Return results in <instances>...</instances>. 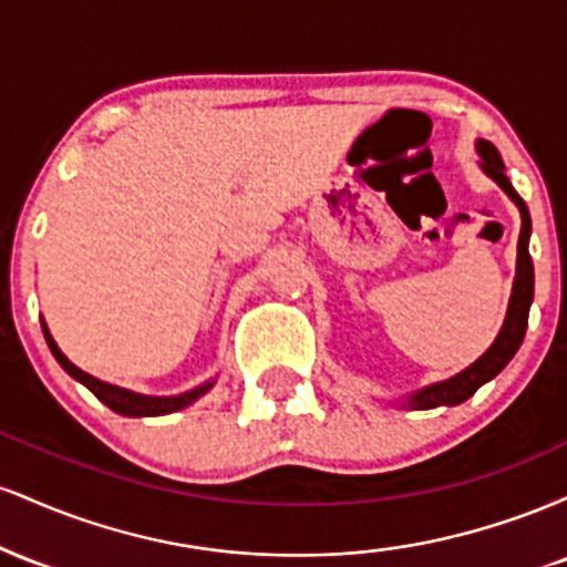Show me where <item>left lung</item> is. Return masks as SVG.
I'll use <instances>...</instances> for the list:
<instances>
[{
    "label": "left lung",
    "mask_w": 567,
    "mask_h": 567,
    "mask_svg": "<svg viewBox=\"0 0 567 567\" xmlns=\"http://www.w3.org/2000/svg\"><path fill=\"white\" fill-rule=\"evenodd\" d=\"M480 154V167L487 178H493L496 184L504 188V194L509 197L514 205H517L519 218H523V226H519V239H517V269H514V282H512V296H509V306H506V317L504 324H501L496 341L487 347L483 357L472 362L470 368H464L461 373L451 375V379L429 383V386L419 389V392L402 396L400 408H410V410H429V408H453L466 402L470 396L477 392L483 383L509 365V360L517 354L519 343H523L525 330H528V315H530V303H533V261H530V213L528 205H525L523 197L514 192L512 181L506 178V167L504 159H501L498 148L493 146L491 141L480 138L474 143Z\"/></svg>",
    "instance_id": "8db88e82"
}]
</instances>
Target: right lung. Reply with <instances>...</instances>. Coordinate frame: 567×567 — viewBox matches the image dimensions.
<instances>
[{
    "label": "right lung",
    "instance_id": "right-lung-1",
    "mask_svg": "<svg viewBox=\"0 0 567 567\" xmlns=\"http://www.w3.org/2000/svg\"><path fill=\"white\" fill-rule=\"evenodd\" d=\"M42 333H44V341H48L50 351H53V357L58 360V365H61L71 379H76L80 383L93 392L97 400L103 402V405H109L114 410V413L120 415H130V419H146V415H167V413H175V410H184L192 405V402H197L202 394H207L213 389V383L216 379L199 383V386L188 389L184 394H171V396H154V394H141V392H130L125 386H116V383H106L101 379H95V375L84 373L74 365V362L69 360L66 354H63L61 349H58L55 338L50 336L48 324L42 320Z\"/></svg>",
    "mask_w": 567,
    "mask_h": 567
}]
</instances>
